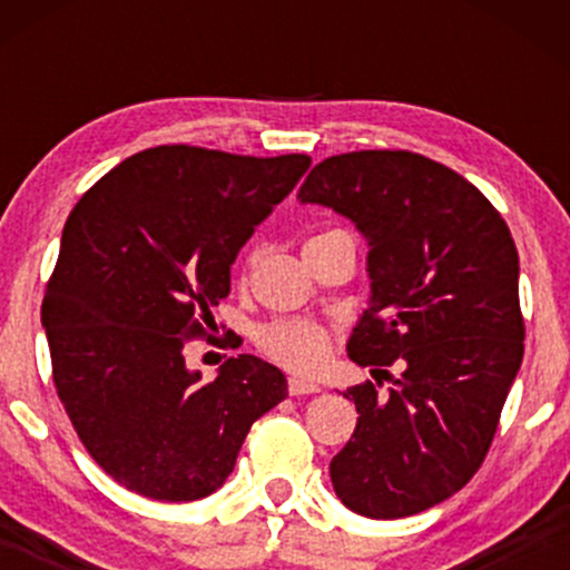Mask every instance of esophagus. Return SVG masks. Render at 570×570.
<instances>
[{"label": "esophagus", "instance_id": "obj_1", "mask_svg": "<svg viewBox=\"0 0 570 570\" xmlns=\"http://www.w3.org/2000/svg\"><path fill=\"white\" fill-rule=\"evenodd\" d=\"M318 391H322V385H318V383L305 381V377H297V375H292V377H289V394H292V396L318 394Z\"/></svg>", "mask_w": 570, "mask_h": 570}]
</instances>
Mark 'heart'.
<instances>
[{
  "mask_svg": "<svg viewBox=\"0 0 570 570\" xmlns=\"http://www.w3.org/2000/svg\"><path fill=\"white\" fill-rule=\"evenodd\" d=\"M324 235L332 233H322L316 238H324ZM257 343L273 362L297 372H316L330 356V332L307 318H278V322L265 324L257 332Z\"/></svg>",
  "mask_w": 570,
  "mask_h": 570,
  "instance_id": "b5f03b06",
  "label": "heart"
}]
</instances>
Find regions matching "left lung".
Returning <instances> with one entry per match:
<instances>
[{
	"mask_svg": "<svg viewBox=\"0 0 570 570\" xmlns=\"http://www.w3.org/2000/svg\"><path fill=\"white\" fill-rule=\"evenodd\" d=\"M297 200L332 208L367 240L370 303L351 362L402 370L389 396L372 383L343 394L358 421L332 458V485L372 520L417 514L480 469L522 364L514 240L472 181L402 149L326 158Z\"/></svg>",
	"mask_w": 570,
	"mask_h": 570,
	"instance_id": "left-lung-1",
	"label": "left lung"
}]
</instances>
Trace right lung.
Here are the masks:
<instances>
[{
	"label": "right lung",
	"mask_w": 570,
	"mask_h": 570,
	"mask_svg": "<svg viewBox=\"0 0 570 570\" xmlns=\"http://www.w3.org/2000/svg\"><path fill=\"white\" fill-rule=\"evenodd\" d=\"M307 168V155L166 144L122 160L69 214L42 326L71 426L122 488L206 499L252 423L286 396L284 372L252 353L200 383L185 345L230 294L240 246Z\"/></svg>",
	"instance_id": "add662e5"
}]
</instances>
